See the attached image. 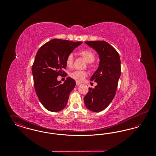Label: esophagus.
Masks as SVG:
<instances>
[{
    "mask_svg": "<svg viewBox=\"0 0 156 156\" xmlns=\"http://www.w3.org/2000/svg\"><path fill=\"white\" fill-rule=\"evenodd\" d=\"M81 85V83H80V82H76V86H79V85Z\"/></svg>",
    "mask_w": 156,
    "mask_h": 156,
    "instance_id": "obj_1",
    "label": "esophagus"
}]
</instances>
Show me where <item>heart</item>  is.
Masks as SVG:
<instances>
[{
	"mask_svg": "<svg viewBox=\"0 0 156 156\" xmlns=\"http://www.w3.org/2000/svg\"><path fill=\"white\" fill-rule=\"evenodd\" d=\"M80 54L82 57L86 60L88 62H92L95 58V54L91 50L88 49H84L80 51ZM74 62V57L73 55L70 54L67 56L66 58V64L67 67H71ZM70 76L72 78L77 81H81L84 78L87 76V73L83 71H75L73 72Z\"/></svg>",
	"mask_w": 156,
	"mask_h": 156,
	"instance_id": "obj_1",
	"label": "heart"
}]
</instances>
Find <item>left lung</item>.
I'll list each match as a JSON object with an SVG mask.
<instances>
[{"label":"left lung","instance_id":"1","mask_svg":"<svg viewBox=\"0 0 156 156\" xmlns=\"http://www.w3.org/2000/svg\"><path fill=\"white\" fill-rule=\"evenodd\" d=\"M99 56V65L91 76L97 82L94 88H89L83 100L90 111L101 112L106 108L115 96L121 74L120 59L117 51L105 41H85Z\"/></svg>","mask_w":156,"mask_h":156}]
</instances>
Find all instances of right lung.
Instances as JSON below:
<instances>
[{"mask_svg":"<svg viewBox=\"0 0 156 156\" xmlns=\"http://www.w3.org/2000/svg\"><path fill=\"white\" fill-rule=\"evenodd\" d=\"M82 41L52 39L38 50L32 67L34 85L38 98L46 109L59 112L67 105L69 95L75 87L74 80L68 77L64 83L57 77L66 74L67 56Z\"/></svg>","mask_w":156,"mask_h":156,"instance_id":"obj_1","label":"right lung"}]
</instances>
